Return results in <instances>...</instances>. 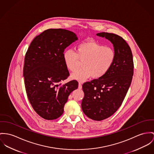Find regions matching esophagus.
Returning <instances> with one entry per match:
<instances>
[{"mask_svg": "<svg viewBox=\"0 0 154 154\" xmlns=\"http://www.w3.org/2000/svg\"><path fill=\"white\" fill-rule=\"evenodd\" d=\"M79 88L82 89V84L81 83H79Z\"/></svg>", "mask_w": 154, "mask_h": 154, "instance_id": "esophagus-1", "label": "esophagus"}]
</instances>
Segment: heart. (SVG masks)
<instances>
[{
	"label": "heart",
	"mask_w": 154,
	"mask_h": 154,
	"mask_svg": "<svg viewBox=\"0 0 154 154\" xmlns=\"http://www.w3.org/2000/svg\"><path fill=\"white\" fill-rule=\"evenodd\" d=\"M63 60L66 67L70 71L75 70L78 60L83 61V68L71 74L72 79L84 82L91 76L98 79L104 75L112 67L116 59L113 48L95 42H87L80 44L76 53L71 49L64 51Z\"/></svg>",
	"instance_id": "b5f03b06"
}]
</instances>
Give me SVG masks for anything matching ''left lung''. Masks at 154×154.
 Returning <instances> with one entry per match:
<instances>
[{
	"mask_svg": "<svg viewBox=\"0 0 154 154\" xmlns=\"http://www.w3.org/2000/svg\"><path fill=\"white\" fill-rule=\"evenodd\" d=\"M97 35L111 42L116 59L104 75L83 84L82 108L88 118L101 121L111 116L121 106L131 83L134 63L130 48L121 37L105 32Z\"/></svg>",
	"mask_w": 154,
	"mask_h": 154,
	"instance_id": "obj_1",
	"label": "left lung"
}]
</instances>
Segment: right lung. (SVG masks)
Here are the masks:
<instances>
[{"mask_svg": "<svg viewBox=\"0 0 154 154\" xmlns=\"http://www.w3.org/2000/svg\"><path fill=\"white\" fill-rule=\"evenodd\" d=\"M77 40L71 31L48 29L35 37L26 53L23 76L27 95L36 113L45 119L60 117L69 95L78 88L76 80L61 83L69 76L64 51Z\"/></svg>", "mask_w": 154, "mask_h": 154, "instance_id": "add662e5", "label": "right lung"}]
</instances>
